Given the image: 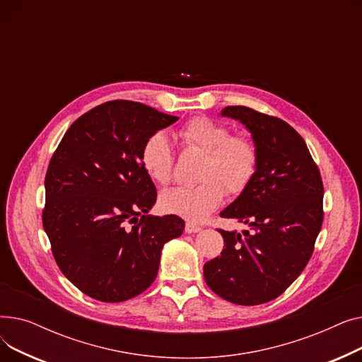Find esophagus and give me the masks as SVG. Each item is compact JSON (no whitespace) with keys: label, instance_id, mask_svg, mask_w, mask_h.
Segmentation results:
<instances>
[{"label":"esophagus","instance_id":"34e87169","mask_svg":"<svg viewBox=\"0 0 362 362\" xmlns=\"http://www.w3.org/2000/svg\"><path fill=\"white\" fill-rule=\"evenodd\" d=\"M202 230V227L201 226H198V224H195V223H186V226H185V232L186 233H198V232H201Z\"/></svg>","mask_w":362,"mask_h":362}]
</instances>
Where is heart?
I'll return each mask as SVG.
<instances>
[{
	"instance_id": "obj_1",
	"label": "heart",
	"mask_w": 362,
	"mask_h": 362,
	"mask_svg": "<svg viewBox=\"0 0 362 362\" xmlns=\"http://www.w3.org/2000/svg\"><path fill=\"white\" fill-rule=\"evenodd\" d=\"M179 135L189 148L204 154L197 175L199 183L167 189L160 195V206L168 214L199 223L223 204L226 192L238 197L248 189L258 168V148L251 138L232 136L226 124L208 117L189 120ZM141 161L152 180L160 185L171 182L175 154L164 132L145 141Z\"/></svg>"
}]
</instances>
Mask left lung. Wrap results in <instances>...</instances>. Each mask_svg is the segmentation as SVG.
Listing matches in <instances>:
<instances>
[{"mask_svg": "<svg viewBox=\"0 0 362 362\" xmlns=\"http://www.w3.org/2000/svg\"><path fill=\"white\" fill-rule=\"evenodd\" d=\"M240 122L258 148V168L243 194L220 213L251 227L220 230L221 255L206 261L214 293L238 305H259L286 291L305 269L322 224V180L305 141L277 117L243 105L221 110Z\"/></svg>", "mask_w": 362, "mask_h": 362, "instance_id": "1", "label": "left lung"}]
</instances>
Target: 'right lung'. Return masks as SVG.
<instances>
[{"instance_id": "1", "label": "right lung", "mask_w": 362, "mask_h": 362, "mask_svg": "<svg viewBox=\"0 0 362 362\" xmlns=\"http://www.w3.org/2000/svg\"><path fill=\"white\" fill-rule=\"evenodd\" d=\"M179 117L126 100L76 120L45 176L44 230L62 273L85 295L123 302L156 280L165 242L183 233L177 216H148L157 189L141 161L145 141Z\"/></svg>"}]
</instances>
